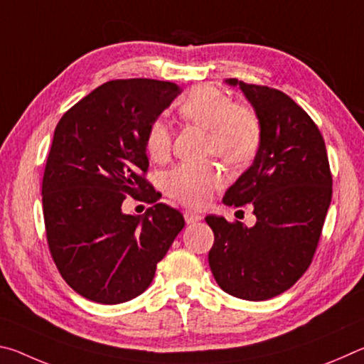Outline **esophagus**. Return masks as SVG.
Returning <instances> with one entry per match:
<instances>
[{
    "label": "esophagus",
    "instance_id": "esophagus-1",
    "mask_svg": "<svg viewBox=\"0 0 364 364\" xmlns=\"http://www.w3.org/2000/svg\"><path fill=\"white\" fill-rule=\"evenodd\" d=\"M184 220H186L188 225H194V223H197V221L202 220V215L186 210V212H184Z\"/></svg>",
    "mask_w": 364,
    "mask_h": 364
}]
</instances>
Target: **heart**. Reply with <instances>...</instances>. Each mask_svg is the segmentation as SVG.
Returning a JSON list of instances; mask_svg holds the SVG:
<instances>
[{
    "instance_id": "heart-1",
    "label": "heart",
    "mask_w": 364,
    "mask_h": 364,
    "mask_svg": "<svg viewBox=\"0 0 364 364\" xmlns=\"http://www.w3.org/2000/svg\"><path fill=\"white\" fill-rule=\"evenodd\" d=\"M184 122L205 128L207 154H215L225 164L242 167L255 159L262 144V123L257 112L245 104L232 102L225 91L215 86H196L178 102ZM173 134L167 122L149 123L144 146L154 162L168 159ZM225 173L217 165L183 164L165 175V193L188 207L205 205L215 189L223 186Z\"/></svg>"
}]
</instances>
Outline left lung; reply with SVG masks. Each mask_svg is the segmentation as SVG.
Here are the masks:
<instances>
[{
  "mask_svg": "<svg viewBox=\"0 0 364 364\" xmlns=\"http://www.w3.org/2000/svg\"><path fill=\"white\" fill-rule=\"evenodd\" d=\"M262 123L254 164L226 191V205L254 207L257 223H230L208 215L215 241L208 264L232 297L260 301L282 294L310 267L332 197L328 152L299 104L279 90L236 78Z\"/></svg>",
  "mask_w": 364,
  "mask_h": 364,
  "instance_id": "8db88e82",
  "label": "left lung"
}]
</instances>
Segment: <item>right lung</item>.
<instances>
[{
    "instance_id": "obj_1",
    "label": "right lung",
    "mask_w": 364,
    "mask_h": 364,
    "mask_svg": "<svg viewBox=\"0 0 364 364\" xmlns=\"http://www.w3.org/2000/svg\"><path fill=\"white\" fill-rule=\"evenodd\" d=\"M181 93L171 82L112 80L59 120L43 175V217L60 276L82 297L104 305L143 294L167 254L183 215L160 202L144 175V136ZM156 202L143 218L125 215L126 194Z\"/></svg>"
}]
</instances>
